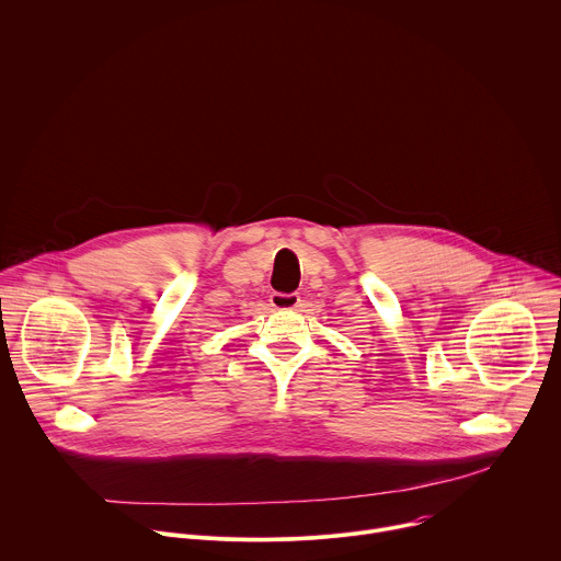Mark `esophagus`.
<instances>
[{"instance_id": "1", "label": "esophagus", "mask_w": 561, "mask_h": 561, "mask_svg": "<svg viewBox=\"0 0 561 561\" xmlns=\"http://www.w3.org/2000/svg\"><path fill=\"white\" fill-rule=\"evenodd\" d=\"M268 301H271V306H273V308L290 310V308H297L301 299H299V295H297V293H273Z\"/></svg>"}]
</instances>
